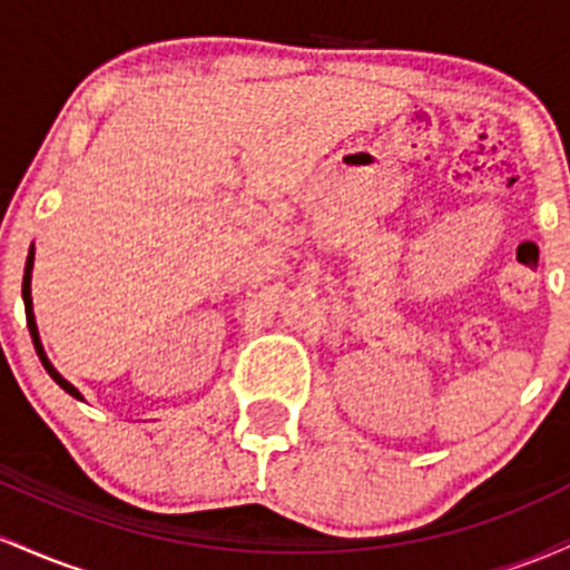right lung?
I'll list each match as a JSON object with an SVG mask.
<instances>
[{
    "label": "right lung",
    "mask_w": 570,
    "mask_h": 570,
    "mask_svg": "<svg viewBox=\"0 0 570 570\" xmlns=\"http://www.w3.org/2000/svg\"><path fill=\"white\" fill-rule=\"evenodd\" d=\"M31 265H35V252L29 254V259H26V276H23V303H26V324H29V332H31V340H35V348H37V353H39V362L45 364V370H48V375L53 377V381L61 385L63 391H67V394H71L75 399H82V394L80 391L75 389V385H71L69 381H63L61 375H58L56 372V367L53 364L48 362V356H45V351H42V343H39V335H37V324H35V313H31V289H29V284H31Z\"/></svg>",
    "instance_id": "obj_1"
}]
</instances>
